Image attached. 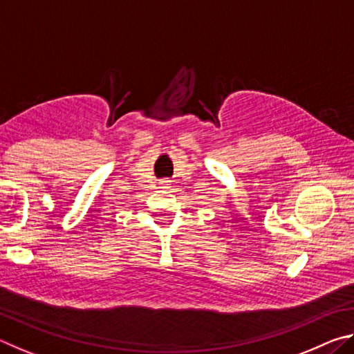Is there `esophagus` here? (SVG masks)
I'll list each match as a JSON object with an SVG mask.
<instances>
[{"instance_id": "1", "label": "esophagus", "mask_w": 354, "mask_h": 354, "mask_svg": "<svg viewBox=\"0 0 354 354\" xmlns=\"http://www.w3.org/2000/svg\"><path fill=\"white\" fill-rule=\"evenodd\" d=\"M163 183H166V182H163Z\"/></svg>"}]
</instances>
